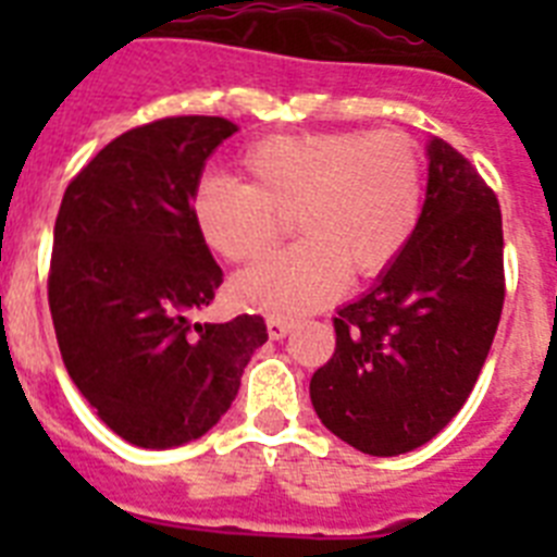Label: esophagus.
I'll list each match as a JSON object with an SVG mask.
<instances>
[{
    "label": "esophagus",
    "mask_w": 557,
    "mask_h": 557,
    "mask_svg": "<svg viewBox=\"0 0 557 557\" xmlns=\"http://www.w3.org/2000/svg\"><path fill=\"white\" fill-rule=\"evenodd\" d=\"M295 323L287 321V318H268V334L270 339H282L293 332Z\"/></svg>",
    "instance_id": "esophagus-1"
}]
</instances>
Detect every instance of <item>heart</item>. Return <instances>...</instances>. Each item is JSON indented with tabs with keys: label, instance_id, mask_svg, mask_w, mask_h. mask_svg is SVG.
<instances>
[{
	"label": "heart",
	"instance_id": "b5f03b06",
	"mask_svg": "<svg viewBox=\"0 0 557 557\" xmlns=\"http://www.w3.org/2000/svg\"><path fill=\"white\" fill-rule=\"evenodd\" d=\"M245 184L203 175L189 198L200 243L225 262H250L293 214L301 243L268 256L234 282L243 304L273 314L323 307L346 275L391 268L424 211L421 152L396 131L278 133L239 156Z\"/></svg>",
	"mask_w": 557,
	"mask_h": 557
}]
</instances>
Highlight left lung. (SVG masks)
Wrapping results in <instances>:
<instances>
[{"label": "left lung", "mask_w": 557, "mask_h": 557, "mask_svg": "<svg viewBox=\"0 0 557 557\" xmlns=\"http://www.w3.org/2000/svg\"><path fill=\"white\" fill-rule=\"evenodd\" d=\"M421 223L362 298L334 318L332 359L309 396L354 449L396 457L424 446L466 405L505 304L502 211L469 159L432 139Z\"/></svg>", "instance_id": "left-lung-1"}]
</instances>
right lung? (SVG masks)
I'll use <instances>...</instances> for the list:
<instances>
[{
    "label": "right lung",
    "mask_w": 557,
    "mask_h": 557,
    "mask_svg": "<svg viewBox=\"0 0 557 557\" xmlns=\"http://www.w3.org/2000/svg\"><path fill=\"white\" fill-rule=\"evenodd\" d=\"M234 122L166 116L122 133L66 186L49 262L63 366L127 444L172 449L206 435L268 339L259 314L195 323L223 270L189 198Z\"/></svg>",
    "instance_id": "1"
}]
</instances>
